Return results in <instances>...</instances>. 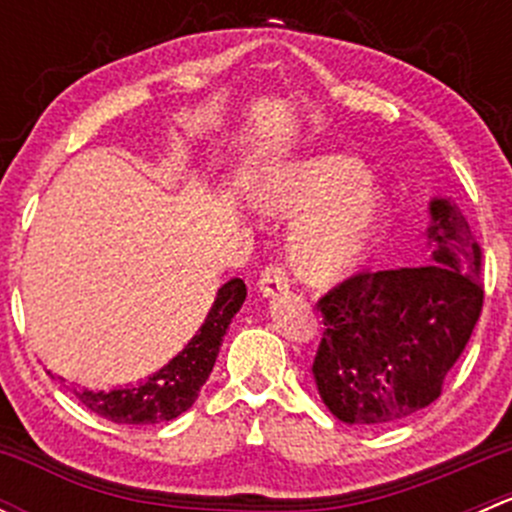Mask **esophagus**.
Here are the masks:
<instances>
[{"label":"esophagus","mask_w":512,"mask_h":512,"mask_svg":"<svg viewBox=\"0 0 512 512\" xmlns=\"http://www.w3.org/2000/svg\"><path fill=\"white\" fill-rule=\"evenodd\" d=\"M289 287V277L285 272V267L280 265H267L260 275V292L265 297H275V294L285 292Z\"/></svg>","instance_id":"34e87169"}]
</instances>
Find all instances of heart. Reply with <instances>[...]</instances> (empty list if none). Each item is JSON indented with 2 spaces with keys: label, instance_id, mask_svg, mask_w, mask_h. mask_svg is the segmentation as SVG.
<instances>
[{
  "label": "heart",
  "instance_id": "heart-1",
  "mask_svg": "<svg viewBox=\"0 0 512 512\" xmlns=\"http://www.w3.org/2000/svg\"><path fill=\"white\" fill-rule=\"evenodd\" d=\"M275 218H307L289 245V262L307 285L332 287L366 267L379 245L389 200L352 156H319L275 168L255 190Z\"/></svg>",
  "mask_w": 512,
  "mask_h": 512
}]
</instances>
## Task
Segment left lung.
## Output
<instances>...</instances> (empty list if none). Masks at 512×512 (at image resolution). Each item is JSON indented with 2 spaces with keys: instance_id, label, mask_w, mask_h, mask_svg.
I'll return each mask as SVG.
<instances>
[{
  "instance_id": "8db88e82",
  "label": "left lung",
  "mask_w": 512,
  "mask_h": 512,
  "mask_svg": "<svg viewBox=\"0 0 512 512\" xmlns=\"http://www.w3.org/2000/svg\"><path fill=\"white\" fill-rule=\"evenodd\" d=\"M428 210L431 262L359 272L317 302L324 334L314 384L349 426L399 423L431 406L483 309V252L471 225L446 198Z\"/></svg>"
}]
</instances>
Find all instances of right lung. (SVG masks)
Segmentation results:
<instances>
[{
    "mask_svg": "<svg viewBox=\"0 0 512 512\" xmlns=\"http://www.w3.org/2000/svg\"><path fill=\"white\" fill-rule=\"evenodd\" d=\"M247 297V287L240 277L225 282L218 289L213 307L205 317L203 327L185 344L178 356L168 361L163 369L138 381L133 386L113 391H74L76 399L94 414L113 423H131V426H151L178 418L198 399L200 389L208 381L218 359L220 344L227 334L232 317L240 312Z\"/></svg>",
    "mask_w": 512,
    "mask_h": 512,
    "instance_id": "right-lung-1",
    "label": "right lung"
}]
</instances>
